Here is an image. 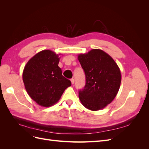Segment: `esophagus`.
Segmentation results:
<instances>
[{"mask_svg":"<svg viewBox=\"0 0 149 149\" xmlns=\"http://www.w3.org/2000/svg\"><path fill=\"white\" fill-rule=\"evenodd\" d=\"M71 84H73L74 83V79L73 78L71 79Z\"/></svg>","mask_w":149,"mask_h":149,"instance_id":"34e87169","label":"esophagus"}]
</instances>
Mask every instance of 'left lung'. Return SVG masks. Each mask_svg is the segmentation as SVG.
I'll return each mask as SVG.
<instances>
[{
    "label": "left lung",
    "instance_id": "left-lung-1",
    "mask_svg": "<svg viewBox=\"0 0 149 149\" xmlns=\"http://www.w3.org/2000/svg\"><path fill=\"white\" fill-rule=\"evenodd\" d=\"M78 59L86 76L85 86L79 91L80 101L91 111L102 109L114 100L119 91V68L113 58L100 49L79 54Z\"/></svg>",
    "mask_w": 149,
    "mask_h": 149
}]
</instances>
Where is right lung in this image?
<instances>
[{"label": "right lung", "instance_id": "obj_1", "mask_svg": "<svg viewBox=\"0 0 149 149\" xmlns=\"http://www.w3.org/2000/svg\"><path fill=\"white\" fill-rule=\"evenodd\" d=\"M59 55L49 49L36 54L26 63L22 74L29 96L38 105L50 107L60 100L71 81L62 75Z\"/></svg>", "mask_w": 149, "mask_h": 149}]
</instances>
